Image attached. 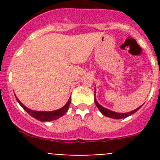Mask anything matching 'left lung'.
<instances>
[{"label": "left lung", "instance_id": "left-lung-1", "mask_svg": "<svg viewBox=\"0 0 160 160\" xmlns=\"http://www.w3.org/2000/svg\"><path fill=\"white\" fill-rule=\"evenodd\" d=\"M94 96H95V94H94ZM94 102H95L97 107L98 108V110L101 111V113L103 114V115H105V116H107V117H109V118H116V119H119V118H126V117L129 116V115H131V114H134V113L136 112L138 109L142 107V106H141V107H139L138 108L135 109V110H134V111H131V112L116 113V112H114V111H110V110H108V109H107V108H104V107H102L101 105H99V104H98V102L96 101L95 98H94Z\"/></svg>", "mask_w": 160, "mask_h": 160}]
</instances>
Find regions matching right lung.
I'll list each match as a JSON object with an SVG mask.
<instances>
[{
  "label": "right lung",
  "mask_w": 160,
  "mask_h": 160,
  "mask_svg": "<svg viewBox=\"0 0 160 160\" xmlns=\"http://www.w3.org/2000/svg\"><path fill=\"white\" fill-rule=\"evenodd\" d=\"M17 100L19 102V104L22 106V108L26 111V112L29 113L31 116L33 117L36 119L39 120V121H42V122H46V121H52V120H56L58 118L62 117V115H64L66 112H67L68 109H69V107H70V104L71 102V98L69 99V101L67 102L66 105L62 107V108L59 109V110H57V111H32L30 109L27 108L26 107L22 104L21 102L18 100V98L16 97Z\"/></svg>",
  "instance_id": "add662e5"
}]
</instances>
